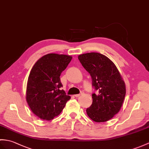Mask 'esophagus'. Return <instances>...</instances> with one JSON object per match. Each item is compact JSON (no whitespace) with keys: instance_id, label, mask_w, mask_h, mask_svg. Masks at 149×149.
I'll use <instances>...</instances> for the list:
<instances>
[{"instance_id":"34e87169","label":"esophagus","mask_w":149,"mask_h":149,"mask_svg":"<svg viewBox=\"0 0 149 149\" xmlns=\"http://www.w3.org/2000/svg\"><path fill=\"white\" fill-rule=\"evenodd\" d=\"M82 94H84V92H83V91H81V93H80V94H77V95H75L74 96H75V97H79V96L82 95Z\"/></svg>"}]
</instances>
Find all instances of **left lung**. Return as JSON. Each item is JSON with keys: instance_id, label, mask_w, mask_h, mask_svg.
Segmentation results:
<instances>
[{"instance_id": "8db88e82", "label": "left lung", "mask_w": 149, "mask_h": 149, "mask_svg": "<svg viewBox=\"0 0 149 149\" xmlns=\"http://www.w3.org/2000/svg\"><path fill=\"white\" fill-rule=\"evenodd\" d=\"M79 60L92 79L97 93L92 95L93 103L86 109L93 121L105 122L119 112L126 95V86L118 69L110 59L98 53L79 55Z\"/></svg>"}]
</instances>
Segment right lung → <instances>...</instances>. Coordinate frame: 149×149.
I'll return each mask as SVG.
<instances>
[{"label": "right lung", "mask_w": 149, "mask_h": 149, "mask_svg": "<svg viewBox=\"0 0 149 149\" xmlns=\"http://www.w3.org/2000/svg\"><path fill=\"white\" fill-rule=\"evenodd\" d=\"M72 57L51 53L34 64L27 81L26 100L32 112L39 118L50 120L60 114L70 96L62 87L60 75Z\"/></svg>", "instance_id": "right-lung-1"}]
</instances>
